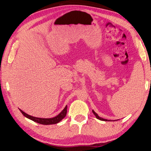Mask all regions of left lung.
Instances as JSON below:
<instances>
[{"mask_svg":"<svg viewBox=\"0 0 151 151\" xmlns=\"http://www.w3.org/2000/svg\"><path fill=\"white\" fill-rule=\"evenodd\" d=\"M92 111H93V114L95 115V117H97V119H99V120H101V121H109L110 120H108V119H103V118H102V117H100L98 115V114H97V113H95V112L93 111V110H92Z\"/></svg>","mask_w":151,"mask_h":151,"instance_id":"left-lung-1","label":"left lung"}]
</instances>
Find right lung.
<instances>
[{
    "label": "right lung",
    "instance_id": "1",
    "mask_svg": "<svg viewBox=\"0 0 151 151\" xmlns=\"http://www.w3.org/2000/svg\"><path fill=\"white\" fill-rule=\"evenodd\" d=\"M67 109V106H66L64 108L63 110L61 111L60 113L57 115V116L52 117V118H39V117H33V116H31V115L26 114L23 111L20 110V109H19V110L21 111L22 114L23 115L24 117H27L28 119H29L32 120L34 122H36V123H37L47 125V124H56L58 123H59L60 121H62L63 119L66 116Z\"/></svg>",
    "mask_w": 151,
    "mask_h": 151
}]
</instances>
